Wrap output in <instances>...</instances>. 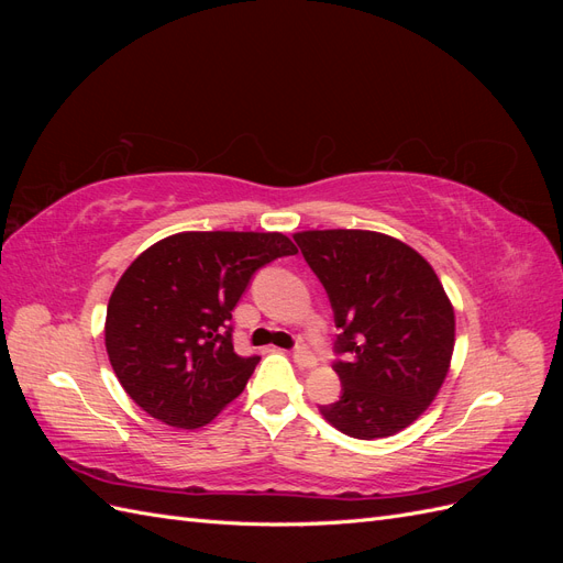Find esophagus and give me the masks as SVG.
<instances>
[{
	"mask_svg": "<svg viewBox=\"0 0 563 563\" xmlns=\"http://www.w3.org/2000/svg\"><path fill=\"white\" fill-rule=\"evenodd\" d=\"M294 362L300 366V368H312L317 364V356L308 350V347H296L294 350Z\"/></svg>",
	"mask_w": 563,
	"mask_h": 563,
	"instance_id": "obj_1",
	"label": "esophagus"
}]
</instances>
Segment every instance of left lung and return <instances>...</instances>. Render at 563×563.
I'll return each instance as SVG.
<instances>
[{"label": "left lung", "mask_w": 563, "mask_h": 563, "mask_svg": "<svg viewBox=\"0 0 563 563\" xmlns=\"http://www.w3.org/2000/svg\"><path fill=\"white\" fill-rule=\"evenodd\" d=\"M294 240L340 329L333 371L343 391L321 416L354 439L397 434L449 373L455 317L444 286L418 251L380 232L310 230Z\"/></svg>", "instance_id": "8db88e82"}]
</instances>
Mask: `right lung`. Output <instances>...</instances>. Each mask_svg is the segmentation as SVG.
Instances as JSON below:
<instances>
[{
  "label": "right lung",
  "instance_id": "obj_1",
  "mask_svg": "<svg viewBox=\"0 0 563 563\" xmlns=\"http://www.w3.org/2000/svg\"><path fill=\"white\" fill-rule=\"evenodd\" d=\"M294 253L279 232H180L143 251L117 282L106 319L126 395L172 428L213 420L261 362L234 352V305L255 272Z\"/></svg>",
  "mask_w": 563,
  "mask_h": 563
}]
</instances>
